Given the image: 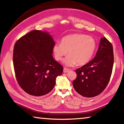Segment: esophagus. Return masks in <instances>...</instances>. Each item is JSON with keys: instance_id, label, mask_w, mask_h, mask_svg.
Masks as SVG:
<instances>
[{"instance_id": "1", "label": "esophagus", "mask_w": 124, "mask_h": 124, "mask_svg": "<svg viewBox=\"0 0 124 124\" xmlns=\"http://www.w3.org/2000/svg\"><path fill=\"white\" fill-rule=\"evenodd\" d=\"M69 71H70V70H68V69H67V68L63 69V73H68Z\"/></svg>"}]
</instances>
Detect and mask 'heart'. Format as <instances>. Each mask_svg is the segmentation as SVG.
Instances as JSON below:
<instances>
[{"label": "heart", "mask_w": 124, "mask_h": 124, "mask_svg": "<svg viewBox=\"0 0 124 124\" xmlns=\"http://www.w3.org/2000/svg\"><path fill=\"white\" fill-rule=\"evenodd\" d=\"M97 43L93 38L86 34H74L63 38L61 43L53 46L55 59L62 61L67 54H70L64 61L67 67H73L77 63L82 66L89 62L95 54Z\"/></svg>", "instance_id": "heart-1"}]
</instances>
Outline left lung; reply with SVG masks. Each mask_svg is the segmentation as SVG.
<instances>
[{"label":"left lung","instance_id":"8db88e82","mask_svg":"<svg viewBox=\"0 0 124 124\" xmlns=\"http://www.w3.org/2000/svg\"><path fill=\"white\" fill-rule=\"evenodd\" d=\"M113 63V46L106 38H102L95 58L75 70L77 77L73 82L75 91L85 97L100 95L109 81Z\"/></svg>","mask_w":124,"mask_h":124}]
</instances>
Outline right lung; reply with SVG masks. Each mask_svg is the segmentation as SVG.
Instances as JSON below:
<instances>
[{"instance_id": "add662e5", "label": "right lung", "mask_w": 124, "mask_h": 124, "mask_svg": "<svg viewBox=\"0 0 124 124\" xmlns=\"http://www.w3.org/2000/svg\"><path fill=\"white\" fill-rule=\"evenodd\" d=\"M55 44L49 32L31 31L16 41L13 63L17 81L29 95L44 96L56 84L63 67L52 56Z\"/></svg>"}]
</instances>
